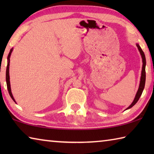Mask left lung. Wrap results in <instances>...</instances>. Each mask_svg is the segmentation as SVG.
<instances>
[{
	"instance_id": "left-lung-1",
	"label": "left lung",
	"mask_w": 154,
	"mask_h": 154,
	"mask_svg": "<svg viewBox=\"0 0 154 154\" xmlns=\"http://www.w3.org/2000/svg\"><path fill=\"white\" fill-rule=\"evenodd\" d=\"M137 46L138 48V49L140 51V55H141L142 57V60H143V67H142V71H141V76H140V84H139V89H138L137 92L136 94V96H135V98L134 99L133 102L132 103L131 105H130L126 109H130L135 104L137 103V101L139 100V98L141 96L143 91L144 90L145 88V77H146V75H145V66H146V59H145V56L144 52L143 51L142 49L140 48V47L139 46V44H137Z\"/></svg>"
}]
</instances>
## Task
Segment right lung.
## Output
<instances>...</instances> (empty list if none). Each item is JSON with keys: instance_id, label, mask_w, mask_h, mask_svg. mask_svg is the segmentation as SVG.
Masks as SVG:
<instances>
[{"instance_id": "add662e5", "label": "right lung", "mask_w": 154, "mask_h": 154, "mask_svg": "<svg viewBox=\"0 0 154 154\" xmlns=\"http://www.w3.org/2000/svg\"><path fill=\"white\" fill-rule=\"evenodd\" d=\"M13 51V48L11 49V50L9 51V54L8 55V57H7V60H8V62H7V70H6V82H7V89H8L9 95L11 96V98L13 99V100L14 101L15 103V100L14 98V96L12 95L11 93V85H10V77H9V63H10V56H11V52Z\"/></svg>"}]
</instances>
